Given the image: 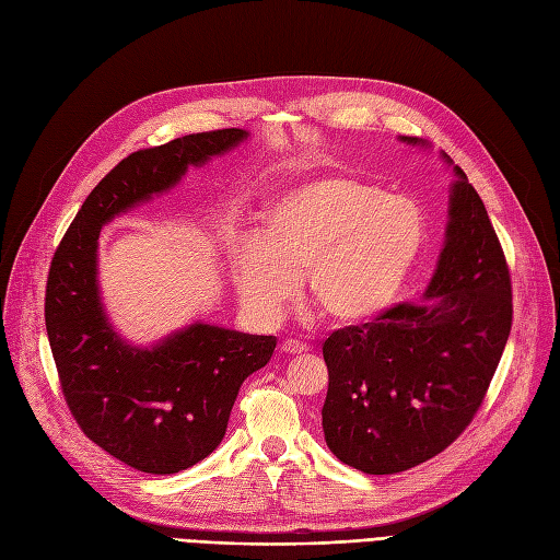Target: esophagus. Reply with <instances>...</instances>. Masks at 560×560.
Listing matches in <instances>:
<instances>
[{"instance_id": "34e87169", "label": "esophagus", "mask_w": 560, "mask_h": 560, "mask_svg": "<svg viewBox=\"0 0 560 560\" xmlns=\"http://www.w3.org/2000/svg\"><path fill=\"white\" fill-rule=\"evenodd\" d=\"M282 350H284L287 354H303V352L307 350V345H305V342H301V340L287 338V340H282Z\"/></svg>"}]
</instances>
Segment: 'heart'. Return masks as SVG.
<instances>
[{
  "instance_id": "1",
  "label": "heart",
  "mask_w": 560,
  "mask_h": 560,
  "mask_svg": "<svg viewBox=\"0 0 560 560\" xmlns=\"http://www.w3.org/2000/svg\"><path fill=\"white\" fill-rule=\"evenodd\" d=\"M427 245L421 208L357 178H319L266 208L259 243L236 264L247 311L278 319L299 292L338 324L387 313Z\"/></svg>"
}]
</instances>
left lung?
<instances>
[{"instance_id": "left-lung-1", "label": "left lung", "mask_w": 560, "mask_h": 560, "mask_svg": "<svg viewBox=\"0 0 560 560\" xmlns=\"http://www.w3.org/2000/svg\"><path fill=\"white\" fill-rule=\"evenodd\" d=\"M454 173L445 247L421 303L345 326L322 347L329 369L324 440L365 475L410 470L447 450L479 410L510 338L503 247L466 173Z\"/></svg>"}]
</instances>
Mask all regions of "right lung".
<instances>
[{"mask_svg":"<svg viewBox=\"0 0 560 560\" xmlns=\"http://www.w3.org/2000/svg\"><path fill=\"white\" fill-rule=\"evenodd\" d=\"M247 137L245 129H218L131 152L90 191L55 249L46 331L65 400L94 445L133 470L173 475L213 454L241 384L271 361L278 340L195 322L155 345H131L102 303V226Z\"/></svg>","mask_w":560,"mask_h":560,"instance_id":"1","label":"right lung"}]
</instances>
